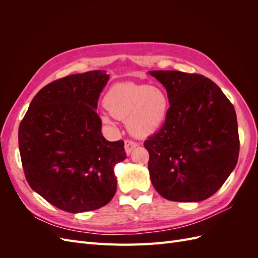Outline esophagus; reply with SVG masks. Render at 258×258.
<instances>
[{"instance_id": "esophagus-1", "label": "esophagus", "mask_w": 258, "mask_h": 258, "mask_svg": "<svg viewBox=\"0 0 258 258\" xmlns=\"http://www.w3.org/2000/svg\"><path fill=\"white\" fill-rule=\"evenodd\" d=\"M137 146H138V143L135 141H131V140H126V141H124V151H126L127 155H130L132 150L136 148Z\"/></svg>"}]
</instances>
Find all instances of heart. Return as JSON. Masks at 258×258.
<instances>
[{
  "mask_svg": "<svg viewBox=\"0 0 258 258\" xmlns=\"http://www.w3.org/2000/svg\"><path fill=\"white\" fill-rule=\"evenodd\" d=\"M103 103L113 117L126 120L128 130L136 137H147L157 131L166 119L169 107L165 91L134 83L112 86ZM102 119L105 123H111L107 115H103Z\"/></svg>",
  "mask_w": 258,
  "mask_h": 258,
  "instance_id": "heart-1",
  "label": "heart"
}]
</instances>
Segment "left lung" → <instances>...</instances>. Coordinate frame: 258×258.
Masks as SVG:
<instances>
[{
  "instance_id": "left-lung-1",
  "label": "left lung",
  "mask_w": 258,
  "mask_h": 258,
  "mask_svg": "<svg viewBox=\"0 0 258 258\" xmlns=\"http://www.w3.org/2000/svg\"><path fill=\"white\" fill-rule=\"evenodd\" d=\"M168 93L161 129L144 142L153 186L163 198L198 202L214 195L235 169L239 135L235 107L200 74L150 71Z\"/></svg>"
}]
</instances>
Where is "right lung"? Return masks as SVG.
I'll use <instances>...</instances> for the list:
<instances>
[{
    "label": "right lung",
    "instance_id": "add662e5",
    "mask_svg": "<svg viewBox=\"0 0 258 258\" xmlns=\"http://www.w3.org/2000/svg\"><path fill=\"white\" fill-rule=\"evenodd\" d=\"M108 79L96 70L46 85L20 122L19 152L29 185L66 212L107 205L117 188L114 167L127 158L122 140H105L96 112Z\"/></svg>",
    "mask_w": 258,
    "mask_h": 258
}]
</instances>
